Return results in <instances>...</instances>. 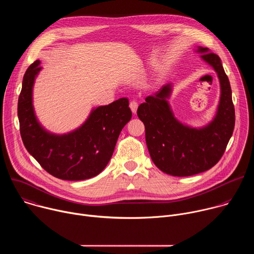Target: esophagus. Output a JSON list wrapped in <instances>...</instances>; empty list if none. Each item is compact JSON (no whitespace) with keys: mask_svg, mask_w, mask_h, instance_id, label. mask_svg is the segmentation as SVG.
<instances>
[{"mask_svg":"<svg viewBox=\"0 0 254 254\" xmlns=\"http://www.w3.org/2000/svg\"><path fill=\"white\" fill-rule=\"evenodd\" d=\"M137 106H138V104H137V102H136L135 100H131V101L129 102V107H130V110H131V112H132L133 114L136 113Z\"/></svg>","mask_w":254,"mask_h":254,"instance_id":"1","label":"esophagus"}]
</instances>
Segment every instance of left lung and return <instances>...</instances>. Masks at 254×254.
<instances>
[{"label": "left lung", "mask_w": 254, "mask_h": 254, "mask_svg": "<svg viewBox=\"0 0 254 254\" xmlns=\"http://www.w3.org/2000/svg\"><path fill=\"white\" fill-rule=\"evenodd\" d=\"M202 59L217 72L221 96L216 117L206 127L193 128L179 123L167 101L172 84L146 97L137 117L146 128V142L154 164L177 177L193 176L211 169L223 156L235 126V111L229 79L218 55L199 47Z\"/></svg>", "instance_id": "left-lung-1"}]
</instances>
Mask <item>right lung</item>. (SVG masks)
<instances>
[{"instance_id": "right-lung-1", "label": "right lung", "mask_w": 254, "mask_h": 254, "mask_svg": "<svg viewBox=\"0 0 254 254\" xmlns=\"http://www.w3.org/2000/svg\"><path fill=\"white\" fill-rule=\"evenodd\" d=\"M40 61L32 63L23 77L18 100V118L23 143L29 154L50 175L68 181L97 176L110 162L119 135L131 119L128 99L120 98L98 106L76 130L67 134L46 131L34 114L32 89L41 70Z\"/></svg>"}]
</instances>
